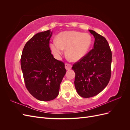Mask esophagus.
<instances>
[{
    "instance_id": "esophagus-1",
    "label": "esophagus",
    "mask_w": 130,
    "mask_h": 130,
    "mask_svg": "<svg viewBox=\"0 0 130 130\" xmlns=\"http://www.w3.org/2000/svg\"><path fill=\"white\" fill-rule=\"evenodd\" d=\"M65 68L67 70H69L72 68V65L70 64L67 63H66L65 64Z\"/></svg>"
}]
</instances>
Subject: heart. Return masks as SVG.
I'll return each mask as SVG.
<instances>
[{
    "mask_svg": "<svg viewBox=\"0 0 130 130\" xmlns=\"http://www.w3.org/2000/svg\"><path fill=\"white\" fill-rule=\"evenodd\" d=\"M91 36L88 33L74 31H64L57 35L56 41L50 45V50L57 58H59L66 49V55L70 61L76 62L87 53L92 44Z\"/></svg>",
    "mask_w": 130,
    "mask_h": 130,
    "instance_id": "b5f03b06",
    "label": "heart"
}]
</instances>
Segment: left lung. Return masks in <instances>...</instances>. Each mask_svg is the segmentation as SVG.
<instances>
[{
  "mask_svg": "<svg viewBox=\"0 0 130 130\" xmlns=\"http://www.w3.org/2000/svg\"><path fill=\"white\" fill-rule=\"evenodd\" d=\"M95 41L93 48L73 64L74 84L78 95L88 98L96 95L107 85L111 76L112 52L106 39L89 30Z\"/></svg>",
  "mask_w": 130,
  "mask_h": 130,
  "instance_id": "1",
  "label": "left lung"
}]
</instances>
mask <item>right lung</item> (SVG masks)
I'll return each mask as SVG.
<instances>
[{"mask_svg":"<svg viewBox=\"0 0 130 130\" xmlns=\"http://www.w3.org/2000/svg\"><path fill=\"white\" fill-rule=\"evenodd\" d=\"M52 32H39L26 42L21 58L27 90L37 100L47 101L58 96L66 73L64 63L54 58L49 47Z\"/></svg>","mask_w":130,"mask_h":130,"instance_id":"obj_1","label":"right lung"}]
</instances>
